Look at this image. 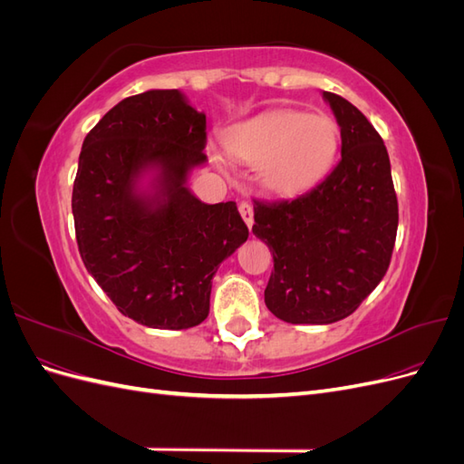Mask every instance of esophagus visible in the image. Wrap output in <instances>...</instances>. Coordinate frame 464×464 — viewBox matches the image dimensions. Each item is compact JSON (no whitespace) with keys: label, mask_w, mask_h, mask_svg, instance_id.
Segmentation results:
<instances>
[{"label":"esophagus","mask_w":464,"mask_h":464,"mask_svg":"<svg viewBox=\"0 0 464 464\" xmlns=\"http://www.w3.org/2000/svg\"><path fill=\"white\" fill-rule=\"evenodd\" d=\"M240 215L244 218V222L247 224V228H251V224H254V207H251L249 203H240Z\"/></svg>","instance_id":"obj_1"}]
</instances>
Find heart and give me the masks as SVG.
<instances>
[{
    "mask_svg": "<svg viewBox=\"0 0 464 464\" xmlns=\"http://www.w3.org/2000/svg\"><path fill=\"white\" fill-rule=\"evenodd\" d=\"M222 143L234 160L259 166L265 191L294 198L331 170L339 150V128L323 114L273 110L236 123Z\"/></svg>",
    "mask_w": 464,
    "mask_h": 464,
    "instance_id": "obj_1",
    "label": "heart"
}]
</instances>
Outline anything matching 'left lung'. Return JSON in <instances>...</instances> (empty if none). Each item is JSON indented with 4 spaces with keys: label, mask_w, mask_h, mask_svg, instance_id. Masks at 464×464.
I'll return each instance as SVG.
<instances>
[{
    "label": "left lung",
    "mask_w": 464,
    "mask_h": 464,
    "mask_svg": "<svg viewBox=\"0 0 464 464\" xmlns=\"http://www.w3.org/2000/svg\"><path fill=\"white\" fill-rule=\"evenodd\" d=\"M323 98L341 128V162L296 199L254 205L251 232L275 261L265 304L294 325L354 314L385 276L399 227L383 139L343 96Z\"/></svg>",
    "instance_id": "8db88e82"
}]
</instances>
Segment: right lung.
Segmentation results:
<instances>
[{
	"mask_svg": "<svg viewBox=\"0 0 464 464\" xmlns=\"http://www.w3.org/2000/svg\"><path fill=\"white\" fill-rule=\"evenodd\" d=\"M207 120L178 89L123 98L82 141L72 208L87 271L118 310L150 329L208 315L218 265L249 236L234 201L188 188L207 162Z\"/></svg>",
	"mask_w": 464,
	"mask_h": 464,
	"instance_id": "right-lung-1",
	"label": "right lung"
}]
</instances>
